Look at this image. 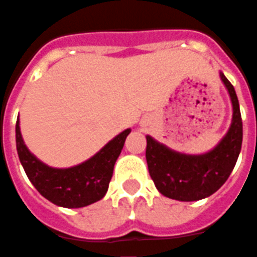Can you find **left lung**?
I'll return each mask as SVG.
<instances>
[{"instance_id":"left-lung-1","label":"left lung","mask_w":257,"mask_h":257,"mask_svg":"<svg viewBox=\"0 0 257 257\" xmlns=\"http://www.w3.org/2000/svg\"><path fill=\"white\" fill-rule=\"evenodd\" d=\"M233 104V120L220 144L205 155L174 152L147 137L146 159L155 186L164 196L181 201H195L210 196L226 182L242 148L243 124L235 89L220 74Z\"/></svg>"}]
</instances>
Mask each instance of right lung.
I'll return each instance as SVG.
<instances>
[{
	"label": "right lung",
	"mask_w": 257,
	"mask_h": 257,
	"mask_svg": "<svg viewBox=\"0 0 257 257\" xmlns=\"http://www.w3.org/2000/svg\"><path fill=\"white\" fill-rule=\"evenodd\" d=\"M130 128L110 140L100 152L80 165L54 169L37 160L22 139L19 119L15 126L17 151L31 183L45 199L65 208H82L105 196Z\"/></svg>",
	"instance_id": "1"
}]
</instances>
